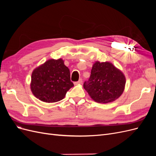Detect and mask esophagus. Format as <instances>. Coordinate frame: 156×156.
Returning <instances> with one entry per match:
<instances>
[{
    "instance_id": "obj_1",
    "label": "esophagus",
    "mask_w": 156,
    "mask_h": 156,
    "mask_svg": "<svg viewBox=\"0 0 156 156\" xmlns=\"http://www.w3.org/2000/svg\"><path fill=\"white\" fill-rule=\"evenodd\" d=\"M83 83V79H80L77 82H75L74 84H75V85H77V84H82Z\"/></svg>"
}]
</instances>
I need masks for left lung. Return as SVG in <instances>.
Wrapping results in <instances>:
<instances>
[{
  "mask_svg": "<svg viewBox=\"0 0 156 156\" xmlns=\"http://www.w3.org/2000/svg\"><path fill=\"white\" fill-rule=\"evenodd\" d=\"M126 77L121 71L112 63L99 61L93 64L88 81L83 87L93 100L108 103L117 100L123 93Z\"/></svg>",
  "mask_w": 156,
  "mask_h": 156,
  "instance_id": "8db88e82",
  "label": "left lung"
}]
</instances>
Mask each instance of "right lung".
Here are the masks:
<instances>
[{
	"mask_svg": "<svg viewBox=\"0 0 156 156\" xmlns=\"http://www.w3.org/2000/svg\"><path fill=\"white\" fill-rule=\"evenodd\" d=\"M73 87L69 69L62 58L48 60L32 72L31 91L35 97L44 102L62 100Z\"/></svg>",
	"mask_w": 156,
	"mask_h": 156,
	"instance_id": "1",
	"label": "right lung"
}]
</instances>
